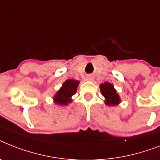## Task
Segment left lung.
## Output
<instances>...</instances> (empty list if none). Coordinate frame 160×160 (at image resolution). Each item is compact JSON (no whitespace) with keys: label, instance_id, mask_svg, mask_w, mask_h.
Returning <instances> with one entry per match:
<instances>
[{"label":"left lung","instance_id":"left-lung-1","mask_svg":"<svg viewBox=\"0 0 160 160\" xmlns=\"http://www.w3.org/2000/svg\"><path fill=\"white\" fill-rule=\"evenodd\" d=\"M100 89L102 95L106 98V103L108 105H116L119 102L120 98L112 84L108 82L102 84Z\"/></svg>","mask_w":160,"mask_h":160}]
</instances>
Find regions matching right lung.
I'll return each mask as SVG.
<instances>
[{"mask_svg":"<svg viewBox=\"0 0 160 160\" xmlns=\"http://www.w3.org/2000/svg\"><path fill=\"white\" fill-rule=\"evenodd\" d=\"M79 81L76 80H67L63 84L59 91L56 93L54 99L58 104L67 105L71 102V97L76 93Z\"/></svg>","mask_w":160,"mask_h":160,"instance_id":"right-lung-1","label":"right lung"}]
</instances>
